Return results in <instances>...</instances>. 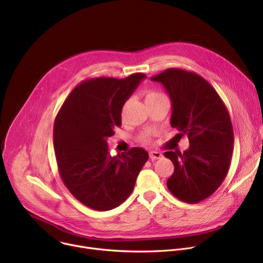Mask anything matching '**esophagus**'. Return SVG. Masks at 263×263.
I'll return each mask as SVG.
<instances>
[{
    "label": "esophagus",
    "mask_w": 263,
    "mask_h": 263,
    "mask_svg": "<svg viewBox=\"0 0 263 263\" xmlns=\"http://www.w3.org/2000/svg\"><path fill=\"white\" fill-rule=\"evenodd\" d=\"M162 157V154L158 151H151L149 152V158H151L152 160H156V159H159Z\"/></svg>",
    "instance_id": "obj_1"
}]
</instances>
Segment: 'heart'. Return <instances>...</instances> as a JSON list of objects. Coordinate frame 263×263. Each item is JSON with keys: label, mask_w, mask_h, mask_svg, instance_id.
Here are the masks:
<instances>
[{"label": "heart", "mask_w": 263, "mask_h": 263, "mask_svg": "<svg viewBox=\"0 0 263 263\" xmlns=\"http://www.w3.org/2000/svg\"><path fill=\"white\" fill-rule=\"evenodd\" d=\"M163 97L162 93L158 92V91H154V90H147L145 92V102H148V101H153V100H156L158 98H161ZM152 139H153V132L151 131H143L140 133L139 137H138V140L141 142V143H144V144H148L152 142Z\"/></svg>", "instance_id": "obj_1"}]
</instances>
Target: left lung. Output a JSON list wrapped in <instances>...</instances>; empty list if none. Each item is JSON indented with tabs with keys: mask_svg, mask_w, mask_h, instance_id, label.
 Segmentation results:
<instances>
[{
	"mask_svg": "<svg viewBox=\"0 0 263 263\" xmlns=\"http://www.w3.org/2000/svg\"><path fill=\"white\" fill-rule=\"evenodd\" d=\"M151 79L167 91L173 106L171 126L178 131L164 153L175 166L167 189L185 203H199L218 189L230 166L234 134L228 109L196 72L167 68ZM184 135L191 145L181 154L176 143Z\"/></svg>",
	"mask_w": 263,
	"mask_h": 263,
	"instance_id": "8db88e82",
	"label": "left lung"
}]
</instances>
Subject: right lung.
Returning a JSON list of instances; mask_svg holds the SVG:
<instances>
[{"mask_svg":"<svg viewBox=\"0 0 263 263\" xmlns=\"http://www.w3.org/2000/svg\"><path fill=\"white\" fill-rule=\"evenodd\" d=\"M146 76L99 77L82 81L62 104L54 123L59 175L69 193L85 206L106 211L124 203L148 159L141 147L111 156L107 138L122 125V109Z\"/></svg>","mask_w":263,"mask_h":263,"instance_id":"obj_1","label":"right lung"}]
</instances>
